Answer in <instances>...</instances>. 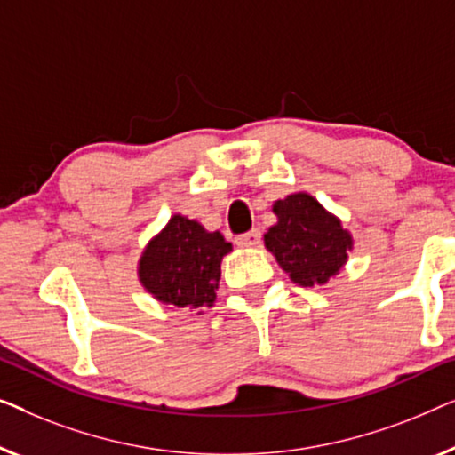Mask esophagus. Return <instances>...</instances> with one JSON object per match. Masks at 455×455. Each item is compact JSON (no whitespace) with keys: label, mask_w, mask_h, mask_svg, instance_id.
<instances>
[{"label":"esophagus","mask_w":455,"mask_h":455,"mask_svg":"<svg viewBox=\"0 0 455 455\" xmlns=\"http://www.w3.org/2000/svg\"><path fill=\"white\" fill-rule=\"evenodd\" d=\"M235 243L239 247H258L259 243H261V233H259V228H251L249 230V233H243V235H239L235 239Z\"/></svg>","instance_id":"34e87169"}]
</instances>
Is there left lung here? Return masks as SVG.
I'll use <instances>...</instances> for the list:
<instances>
[{"mask_svg": "<svg viewBox=\"0 0 455 455\" xmlns=\"http://www.w3.org/2000/svg\"><path fill=\"white\" fill-rule=\"evenodd\" d=\"M278 225L266 233V247L297 284L322 286L340 270L353 245L340 220L307 194L274 204Z\"/></svg>", "mask_w": 455, "mask_h": 455, "instance_id": "left-lung-1", "label": "left lung"}]
</instances>
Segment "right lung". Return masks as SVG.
Wrapping results in <instances>:
<instances>
[{"label": "right lung", "instance_id": "obj_1", "mask_svg": "<svg viewBox=\"0 0 455 455\" xmlns=\"http://www.w3.org/2000/svg\"><path fill=\"white\" fill-rule=\"evenodd\" d=\"M220 233H208L196 220L172 216L140 261V280L163 303L188 309L210 307L220 280V261L230 251Z\"/></svg>", "mask_w": 455, "mask_h": 455}]
</instances>
